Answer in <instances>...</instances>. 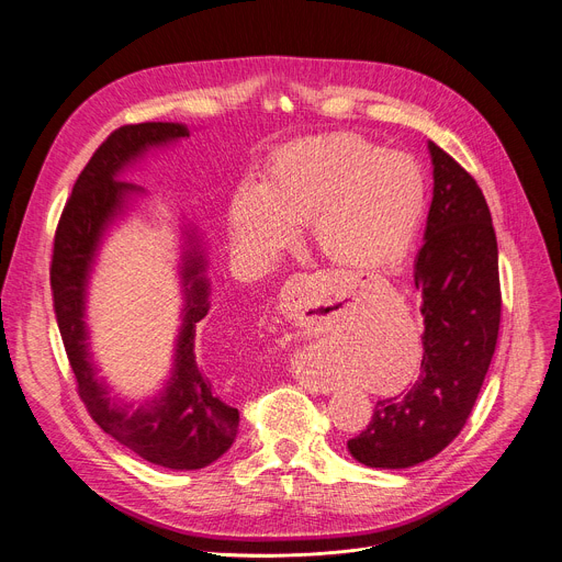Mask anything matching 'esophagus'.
Here are the masks:
<instances>
[{
    "instance_id": "34e87169",
    "label": "esophagus",
    "mask_w": 562,
    "mask_h": 562,
    "mask_svg": "<svg viewBox=\"0 0 562 562\" xmlns=\"http://www.w3.org/2000/svg\"><path fill=\"white\" fill-rule=\"evenodd\" d=\"M300 278H302V276H300Z\"/></svg>"
}]
</instances>
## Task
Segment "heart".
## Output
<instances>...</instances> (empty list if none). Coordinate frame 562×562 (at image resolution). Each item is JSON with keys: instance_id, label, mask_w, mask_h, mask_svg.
Masks as SVG:
<instances>
[{"instance_id": "1", "label": "heart", "mask_w": 562, "mask_h": 562, "mask_svg": "<svg viewBox=\"0 0 562 562\" xmlns=\"http://www.w3.org/2000/svg\"><path fill=\"white\" fill-rule=\"evenodd\" d=\"M426 209V179L403 151L356 134L300 138L271 157L262 183L235 190L228 226L235 246L271 260L312 224L325 258L351 271H392L411 250Z\"/></svg>"}]
</instances>
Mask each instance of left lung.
Returning a JSON list of instances; mask_svg holds the SVG:
<instances>
[{"label": "left lung", "instance_id": "1", "mask_svg": "<svg viewBox=\"0 0 562 562\" xmlns=\"http://www.w3.org/2000/svg\"><path fill=\"white\" fill-rule=\"evenodd\" d=\"M432 203L417 255L422 291V374L403 396L376 401L368 428L347 441L370 469H407L441 452L477 401L497 345L502 291L497 239L477 181L428 143Z\"/></svg>", "mask_w": 562, "mask_h": 562}]
</instances>
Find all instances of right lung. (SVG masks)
Wrapping results in <instances>:
<instances>
[{"instance_id":"add662e5","label":"right lung","mask_w":562,"mask_h":562,"mask_svg":"<svg viewBox=\"0 0 562 562\" xmlns=\"http://www.w3.org/2000/svg\"><path fill=\"white\" fill-rule=\"evenodd\" d=\"M190 136L179 123H138L114 130L78 175L71 196L65 203L50 258V291L54 310L65 342L69 366L76 376L78 396L91 419L119 443L175 471H194L213 464L235 441L239 413L233 407L206 368L194 342L196 323L209 314V280L203 278V252L190 237L183 258L186 314L177 342L175 374L166 392L147 407L130 413L108 396L105 385L95 381V370L87 351L85 286L100 235L121 213L123 199L140 188L119 181L116 175L151 145H164Z\"/></svg>"}]
</instances>
